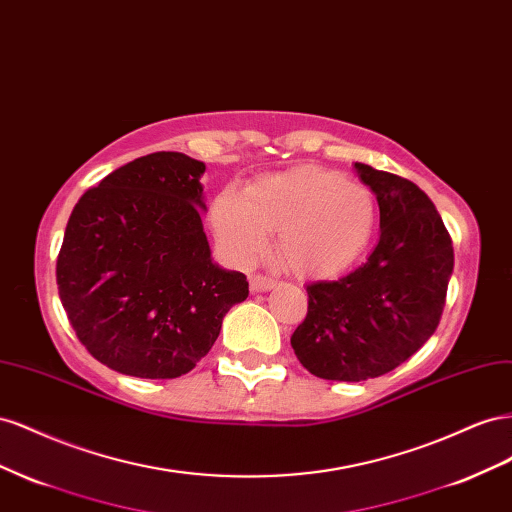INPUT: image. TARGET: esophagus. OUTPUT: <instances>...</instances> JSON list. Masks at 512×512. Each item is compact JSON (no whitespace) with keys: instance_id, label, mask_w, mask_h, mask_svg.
Returning <instances> with one entry per match:
<instances>
[{"instance_id":"1","label":"esophagus","mask_w":512,"mask_h":512,"mask_svg":"<svg viewBox=\"0 0 512 512\" xmlns=\"http://www.w3.org/2000/svg\"><path fill=\"white\" fill-rule=\"evenodd\" d=\"M274 285H276V281L270 279V276H261V274L251 276V291H253V294H261V291H268Z\"/></svg>"}]
</instances>
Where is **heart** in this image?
<instances>
[{
  "label": "heart",
  "mask_w": 512,
  "mask_h": 512,
  "mask_svg": "<svg viewBox=\"0 0 512 512\" xmlns=\"http://www.w3.org/2000/svg\"><path fill=\"white\" fill-rule=\"evenodd\" d=\"M210 225L227 257L251 264L279 231L285 264L304 276H334L356 266L377 229L367 186L319 167L257 178L244 193L225 188L212 201Z\"/></svg>",
  "instance_id": "1"
}]
</instances>
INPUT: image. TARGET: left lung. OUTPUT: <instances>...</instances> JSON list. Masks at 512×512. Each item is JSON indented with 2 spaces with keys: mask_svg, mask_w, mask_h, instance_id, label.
<instances>
[{
  "mask_svg": "<svg viewBox=\"0 0 512 512\" xmlns=\"http://www.w3.org/2000/svg\"><path fill=\"white\" fill-rule=\"evenodd\" d=\"M379 206V242L339 281L306 285L309 311L291 334L304 369L332 382L379 377L414 356L435 332L455 266L433 201L388 171L354 165Z\"/></svg>",
  "mask_w": 512,
  "mask_h": 512,
  "instance_id": "8db88e82",
  "label": "left lung"
}]
</instances>
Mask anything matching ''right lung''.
<instances>
[{"label":"right lung","mask_w":512,"mask_h":512,"mask_svg":"<svg viewBox=\"0 0 512 512\" xmlns=\"http://www.w3.org/2000/svg\"><path fill=\"white\" fill-rule=\"evenodd\" d=\"M206 165L180 152L135 158L72 210L57 289L79 341L109 369L173 379L206 356L246 300L242 272L212 261L203 231Z\"/></svg>","instance_id":"right-lung-1"}]
</instances>
